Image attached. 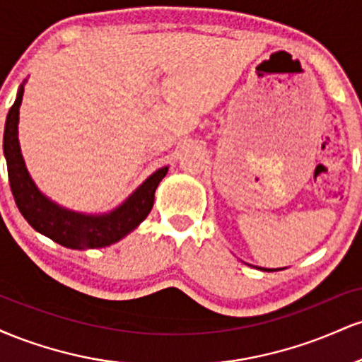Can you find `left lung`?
I'll return each mask as SVG.
<instances>
[{"label":"left lung","instance_id":"1","mask_svg":"<svg viewBox=\"0 0 362 362\" xmlns=\"http://www.w3.org/2000/svg\"><path fill=\"white\" fill-rule=\"evenodd\" d=\"M257 269H260V271H265V272H274V271H282V269H284V267H282V269H264V267H257Z\"/></svg>","mask_w":362,"mask_h":362}]
</instances>
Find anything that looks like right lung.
Wrapping results in <instances>:
<instances>
[{"instance_id": "add662e5", "label": "right lung", "mask_w": 362, "mask_h": 362, "mask_svg": "<svg viewBox=\"0 0 362 362\" xmlns=\"http://www.w3.org/2000/svg\"><path fill=\"white\" fill-rule=\"evenodd\" d=\"M25 81L20 85L15 103L8 112L3 134L8 178L20 213L35 231L66 248L86 250L117 243L146 219L155 202L158 185L167 175L168 167L158 168L126 201L109 213L86 214L59 206L37 187L34 178L28 173L20 149L18 119Z\"/></svg>"}]
</instances>
